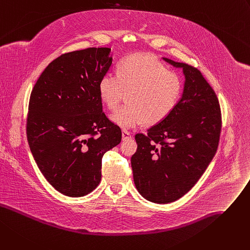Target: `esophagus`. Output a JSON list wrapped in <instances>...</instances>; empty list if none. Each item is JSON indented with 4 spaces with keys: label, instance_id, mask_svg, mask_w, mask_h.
<instances>
[{
    "label": "esophagus",
    "instance_id": "esophagus-1",
    "mask_svg": "<svg viewBox=\"0 0 250 250\" xmlns=\"http://www.w3.org/2000/svg\"><path fill=\"white\" fill-rule=\"evenodd\" d=\"M131 138V134L129 131L127 130H123V140L125 141V140H128Z\"/></svg>",
    "mask_w": 250,
    "mask_h": 250
}]
</instances>
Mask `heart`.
Masks as SVG:
<instances>
[{"mask_svg": "<svg viewBox=\"0 0 250 250\" xmlns=\"http://www.w3.org/2000/svg\"><path fill=\"white\" fill-rule=\"evenodd\" d=\"M125 92H128V104L116 110L111 121L123 128H132L145 122L155 125L175 109L182 82L154 56L137 53L119 62L115 75L105 73L98 82L99 98L110 110L118 107Z\"/></svg>", "mask_w": 250, "mask_h": 250, "instance_id": "heart-1", "label": "heart"}]
</instances>
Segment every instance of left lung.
Masks as SVG:
<instances>
[{
	"label": "left lung",
	"instance_id": "left-lung-1",
	"mask_svg": "<svg viewBox=\"0 0 250 250\" xmlns=\"http://www.w3.org/2000/svg\"><path fill=\"white\" fill-rule=\"evenodd\" d=\"M165 60L184 70V93L167 119L136 135L131 157L139 193L158 204L174 202L193 188L217 151L222 126L217 95L201 71Z\"/></svg>",
	"mask_w": 250,
	"mask_h": 250
}]
</instances>
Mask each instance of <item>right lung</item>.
I'll return each instance as SVG.
<instances>
[{"label": "right lung", "instance_id": "add662e5", "mask_svg": "<svg viewBox=\"0 0 250 250\" xmlns=\"http://www.w3.org/2000/svg\"><path fill=\"white\" fill-rule=\"evenodd\" d=\"M110 48L64 53L32 89L27 140L43 176L58 192L82 197L102 179L104 155L122 141L121 127L103 111L98 82L108 71Z\"/></svg>", "mask_w": 250, "mask_h": 250}]
</instances>
